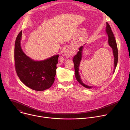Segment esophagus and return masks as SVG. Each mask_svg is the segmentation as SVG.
Instances as JSON below:
<instances>
[{
    "instance_id": "34e87169",
    "label": "esophagus",
    "mask_w": 130,
    "mask_h": 130,
    "mask_svg": "<svg viewBox=\"0 0 130 130\" xmlns=\"http://www.w3.org/2000/svg\"><path fill=\"white\" fill-rule=\"evenodd\" d=\"M75 54H76V52L74 51V50L72 48H68L64 52V54L67 58L72 57H73V55H74Z\"/></svg>"
}]
</instances>
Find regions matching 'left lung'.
Instances as JSON below:
<instances>
[{
	"label": "left lung",
	"instance_id": "1",
	"mask_svg": "<svg viewBox=\"0 0 130 130\" xmlns=\"http://www.w3.org/2000/svg\"><path fill=\"white\" fill-rule=\"evenodd\" d=\"M105 31L108 36V44L113 50V54L114 57V70H113V73H114L115 72L116 67L117 65V62H118V49H117L116 41L115 40V38L113 34V33L112 30H111L110 26L107 22H106ZM83 48V46H81L79 49V51L77 52V54L75 55V57H74L73 58V62L74 63V66H75L76 78L78 81V82L84 87L87 88H92V86H88L83 82L81 78V76L79 74V67H80V62L81 61L82 58Z\"/></svg>",
	"mask_w": 130,
	"mask_h": 130
}]
</instances>
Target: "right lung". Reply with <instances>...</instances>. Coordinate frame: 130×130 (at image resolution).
Returning a JSON list of instances; mask_svg holds the SVG:
<instances>
[{
    "mask_svg": "<svg viewBox=\"0 0 130 130\" xmlns=\"http://www.w3.org/2000/svg\"><path fill=\"white\" fill-rule=\"evenodd\" d=\"M22 31L18 34L14 48L15 69L18 77L33 90L43 91L49 88L54 81L59 54L41 61H35L24 53L21 47Z\"/></svg>",
    "mask_w": 130,
    "mask_h": 130,
    "instance_id": "right-lung-1",
    "label": "right lung"
}]
</instances>
